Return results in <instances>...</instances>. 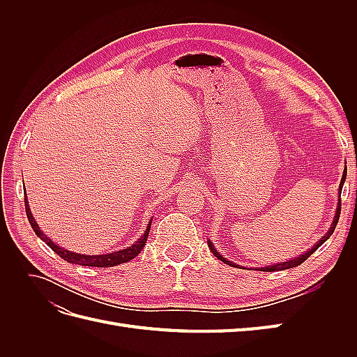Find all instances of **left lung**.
I'll return each mask as SVG.
<instances>
[{
  "mask_svg": "<svg viewBox=\"0 0 357 357\" xmlns=\"http://www.w3.org/2000/svg\"><path fill=\"white\" fill-rule=\"evenodd\" d=\"M345 176H347V172H344L342 174V178H341V183H340V204H338V207H337V213H335V219H333V222H332V225H331V228H329V231L326 232V235L323 236V238L314 245V247H311L308 252H305L304 255H301L299 257H295V259H291V261H287V262H283V264H277V265H273V266H264V268H257V271H266V273H273V271H282V269H289V268H294V266H298V265H301L302 262H305L307 259L314 253L317 248L325 243L329 236L333 234V231H335V226H337V223H338V220H340V214H341V189H342V185H344V181H345ZM208 247H210V250L213 252V255L218 257V259H220V261L223 262V264H228V265H231V266H240V265H235V264H232V262H229V261H226V259L223 257V256H220V253L215 250V248L213 247V244L208 241Z\"/></svg>",
  "mask_w": 357,
  "mask_h": 357,
  "instance_id": "obj_1",
  "label": "left lung"
}]
</instances>
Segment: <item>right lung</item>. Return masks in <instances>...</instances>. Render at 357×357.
I'll return each instance as SVG.
<instances>
[{
  "label": "right lung",
  "instance_id": "obj_1",
  "mask_svg": "<svg viewBox=\"0 0 357 357\" xmlns=\"http://www.w3.org/2000/svg\"><path fill=\"white\" fill-rule=\"evenodd\" d=\"M25 211H26V218H28V220L31 223V228L34 229V232H36V235L38 236V238H41L43 241H45L52 248L53 252H55L59 257L63 259V261H67V262L74 264V265H83V266L107 268V266H116V265H121V264H125L128 261H131V259L138 256V253L144 248L146 241H147V236H149V232H150V225H152V222H149L147 229L142 235V238H139L135 244H132L131 247H126V248H123V250L113 252V253H109V255L89 256V255H79V253L68 252V250H66V248L56 245L50 238H47V236L43 234L41 229L38 228V225L36 223L34 218H32L26 197H25Z\"/></svg>",
  "mask_w": 357,
  "mask_h": 357
}]
</instances>
